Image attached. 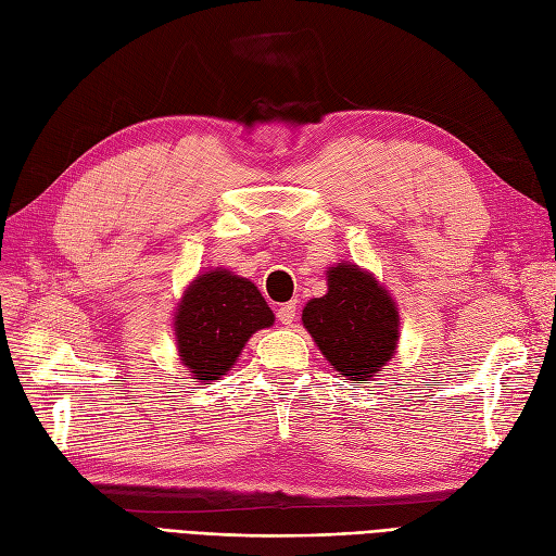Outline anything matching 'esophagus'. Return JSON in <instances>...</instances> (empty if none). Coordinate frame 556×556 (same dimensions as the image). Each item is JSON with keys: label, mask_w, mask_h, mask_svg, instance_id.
Wrapping results in <instances>:
<instances>
[{"label": "esophagus", "mask_w": 556, "mask_h": 556, "mask_svg": "<svg viewBox=\"0 0 556 556\" xmlns=\"http://www.w3.org/2000/svg\"><path fill=\"white\" fill-rule=\"evenodd\" d=\"M276 315L282 325H292L296 319V304H282Z\"/></svg>", "instance_id": "34e87169"}]
</instances>
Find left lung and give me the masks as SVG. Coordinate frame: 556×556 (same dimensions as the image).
I'll use <instances>...</instances> for the list:
<instances>
[{
    "mask_svg": "<svg viewBox=\"0 0 556 556\" xmlns=\"http://www.w3.org/2000/svg\"><path fill=\"white\" fill-rule=\"evenodd\" d=\"M327 294L311 299L301 323L327 362L348 380H368L394 357L399 311L374 274L341 262L327 271Z\"/></svg>",
    "mask_w": 556,
    "mask_h": 556,
    "instance_id": "left-lung-1",
    "label": "left lung"
}]
</instances>
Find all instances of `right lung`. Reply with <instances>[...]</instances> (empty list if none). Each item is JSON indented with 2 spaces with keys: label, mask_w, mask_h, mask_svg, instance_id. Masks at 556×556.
<instances>
[{
  "label": "right lung",
  "mask_w": 556,
  "mask_h": 556,
  "mask_svg": "<svg viewBox=\"0 0 556 556\" xmlns=\"http://www.w3.org/2000/svg\"><path fill=\"white\" fill-rule=\"evenodd\" d=\"M274 319L255 282L227 268H213L190 282L176 308L178 357L194 380H220L250 336L271 327Z\"/></svg>",
  "instance_id": "obj_1"
}]
</instances>
